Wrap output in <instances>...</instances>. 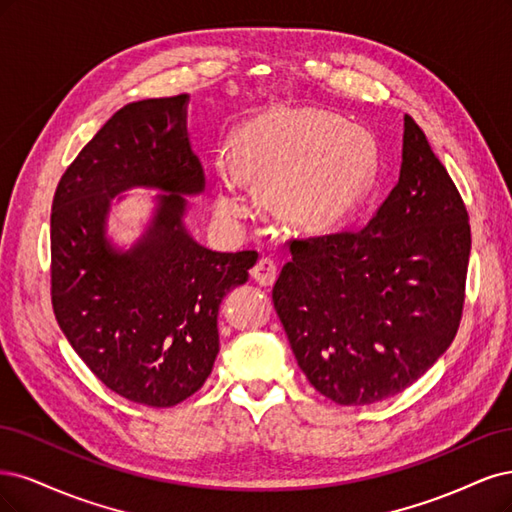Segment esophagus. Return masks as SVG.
<instances>
[{
	"instance_id": "obj_1",
	"label": "esophagus",
	"mask_w": 512,
	"mask_h": 512,
	"mask_svg": "<svg viewBox=\"0 0 512 512\" xmlns=\"http://www.w3.org/2000/svg\"><path fill=\"white\" fill-rule=\"evenodd\" d=\"M251 274H253V278L257 280L259 285L270 287V285L274 283V280H276V274H278L276 261H274L272 257H261V259L255 263V266H253Z\"/></svg>"
}]
</instances>
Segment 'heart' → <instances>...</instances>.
<instances>
[{
    "label": "heart",
    "mask_w": 512,
    "mask_h": 512,
    "mask_svg": "<svg viewBox=\"0 0 512 512\" xmlns=\"http://www.w3.org/2000/svg\"><path fill=\"white\" fill-rule=\"evenodd\" d=\"M234 161L249 178H278V206L308 225H329L351 212L364 193L372 157L366 140L321 110H270L246 125ZM214 206L225 219L246 210L232 172H219Z\"/></svg>",
    "instance_id": "b5f03b06"
}]
</instances>
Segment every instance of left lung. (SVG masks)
I'll return each instance as SVG.
<instances>
[{"mask_svg": "<svg viewBox=\"0 0 512 512\" xmlns=\"http://www.w3.org/2000/svg\"><path fill=\"white\" fill-rule=\"evenodd\" d=\"M470 242L466 204L406 114L400 180L370 223L293 238L272 289L310 385L366 406L430 370L459 329Z\"/></svg>", "mask_w": 512, "mask_h": 512, "instance_id": "left-lung-1", "label": "left lung"}]
</instances>
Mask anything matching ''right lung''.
<instances>
[{
	"label": "right lung",
	"instance_id": "right-lung-1",
	"mask_svg": "<svg viewBox=\"0 0 512 512\" xmlns=\"http://www.w3.org/2000/svg\"><path fill=\"white\" fill-rule=\"evenodd\" d=\"M187 95L114 112L63 172L51 212V300L61 332L123 398L170 408L200 389L219 353L225 295L249 280L257 251L214 253L183 225L185 195L204 189L187 140ZM166 190L147 236L127 254L105 238L111 197Z\"/></svg>",
	"mask_w": 512,
	"mask_h": 512
}]
</instances>
